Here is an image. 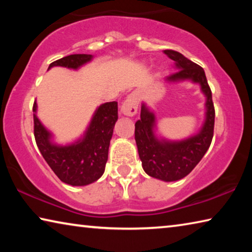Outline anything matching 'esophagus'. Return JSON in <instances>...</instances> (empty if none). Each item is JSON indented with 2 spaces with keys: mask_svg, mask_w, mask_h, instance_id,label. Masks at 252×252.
<instances>
[{
  "mask_svg": "<svg viewBox=\"0 0 252 252\" xmlns=\"http://www.w3.org/2000/svg\"><path fill=\"white\" fill-rule=\"evenodd\" d=\"M138 96H136L135 93H131L130 95H127L126 101L123 102L121 106V112L127 117H133L134 114L138 111Z\"/></svg>",
  "mask_w": 252,
  "mask_h": 252,
  "instance_id": "34e87169",
  "label": "esophagus"
}]
</instances>
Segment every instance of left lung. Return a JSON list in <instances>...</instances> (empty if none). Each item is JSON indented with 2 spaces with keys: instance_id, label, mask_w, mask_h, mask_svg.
I'll list each match as a JSON object with an SVG mask.
<instances>
[{
  "instance_id": "obj_1",
  "label": "left lung",
  "mask_w": 252,
  "mask_h": 252,
  "mask_svg": "<svg viewBox=\"0 0 252 252\" xmlns=\"http://www.w3.org/2000/svg\"><path fill=\"white\" fill-rule=\"evenodd\" d=\"M163 52L176 62L178 67V71L168 76L167 80L193 81L201 85V90L207 96L206 121L201 131L179 142L158 140L153 132L155 114L149 111L146 104L141 106V119L135 122L134 138L143 170L150 177L169 182L188 176L202 159L212 141L216 113L210 87L202 67L177 51L164 50Z\"/></svg>"
}]
</instances>
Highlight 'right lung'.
Returning a JSON list of instances; mask_svg holds the SVG:
<instances>
[{
  "mask_svg": "<svg viewBox=\"0 0 252 252\" xmlns=\"http://www.w3.org/2000/svg\"><path fill=\"white\" fill-rule=\"evenodd\" d=\"M91 54H71L49 66L78 69L91 61ZM34 138L41 155L62 182L71 186H87L96 181L104 172L110 140L118 120V102H106L95 111L84 136L70 146L51 142V133L36 117V102L33 104Z\"/></svg>",
  "mask_w": 252,
  "mask_h": 252,
  "instance_id": "right-lung-1",
  "label": "right lung"
}]
</instances>
